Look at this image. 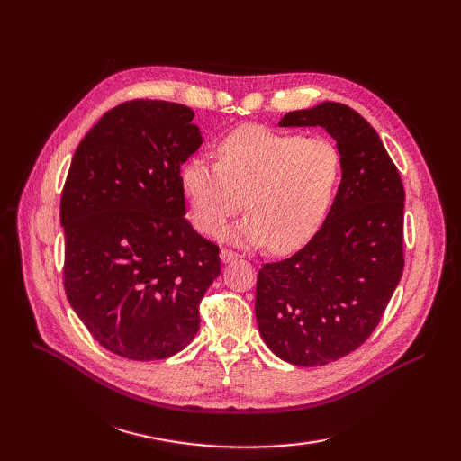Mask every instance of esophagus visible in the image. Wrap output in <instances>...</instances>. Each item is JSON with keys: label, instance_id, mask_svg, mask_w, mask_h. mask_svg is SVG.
I'll return each instance as SVG.
<instances>
[{"label": "esophagus", "instance_id": "34e87169", "mask_svg": "<svg viewBox=\"0 0 461 461\" xmlns=\"http://www.w3.org/2000/svg\"><path fill=\"white\" fill-rule=\"evenodd\" d=\"M240 256L236 254V252H232V249H229V248H222L221 249V259H222V263H230V261H234V259H239Z\"/></svg>", "mask_w": 461, "mask_h": 461}]
</instances>
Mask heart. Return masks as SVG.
I'll list each match as a JSON object with an SVG mask.
<instances>
[{
	"label": "heart",
	"instance_id": "b5f03b06",
	"mask_svg": "<svg viewBox=\"0 0 461 461\" xmlns=\"http://www.w3.org/2000/svg\"><path fill=\"white\" fill-rule=\"evenodd\" d=\"M342 171L340 151L327 138H300L248 124L222 138L217 163L192 158L180 171L192 221L219 234L240 212L249 213L230 236L290 252L308 242L332 202Z\"/></svg>",
	"mask_w": 461,
	"mask_h": 461
}]
</instances>
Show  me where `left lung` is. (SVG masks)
Masks as SVG:
<instances>
[{
    "label": "left lung",
    "mask_w": 461,
    "mask_h": 461,
    "mask_svg": "<svg viewBox=\"0 0 461 461\" xmlns=\"http://www.w3.org/2000/svg\"><path fill=\"white\" fill-rule=\"evenodd\" d=\"M281 127H323L340 151L342 180L312 240L263 263L256 286L261 339L288 364L313 367L364 344L403 271V186L379 134L337 102L292 111Z\"/></svg>",
    "instance_id": "obj_1"
}]
</instances>
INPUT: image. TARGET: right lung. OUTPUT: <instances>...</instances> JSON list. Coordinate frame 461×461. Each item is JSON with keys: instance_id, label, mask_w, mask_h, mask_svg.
Wrapping results in <instances>:
<instances>
[{"instance_id": "add662e5", "label": "right lung", "mask_w": 461, "mask_h": 461, "mask_svg": "<svg viewBox=\"0 0 461 461\" xmlns=\"http://www.w3.org/2000/svg\"><path fill=\"white\" fill-rule=\"evenodd\" d=\"M194 111L161 100L109 109L78 144L61 194L63 286L109 352L171 357L200 329L219 246L186 221L183 165L202 144Z\"/></svg>"}]
</instances>
